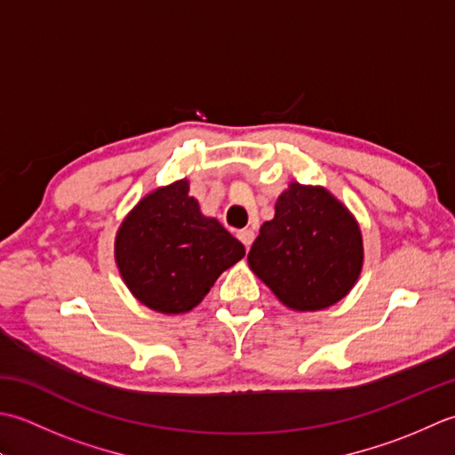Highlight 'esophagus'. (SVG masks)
<instances>
[{
	"label": "esophagus",
	"instance_id": "34e87169",
	"mask_svg": "<svg viewBox=\"0 0 455 455\" xmlns=\"http://www.w3.org/2000/svg\"><path fill=\"white\" fill-rule=\"evenodd\" d=\"M237 237H239L241 243L245 245V249H249V247H251V243H253L255 234H253V229H241L239 234H237Z\"/></svg>",
	"mask_w": 455,
	"mask_h": 455
}]
</instances>
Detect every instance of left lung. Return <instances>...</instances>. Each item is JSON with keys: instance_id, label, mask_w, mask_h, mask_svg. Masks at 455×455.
<instances>
[{"instance_id": "left-lung-1", "label": "left lung", "mask_w": 455, "mask_h": 455, "mask_svg": "<svg viewBox=\"0 0 455 455\" xmlns=\"http://www.w3.org/2000/svg\"><path fill=\"white\" fill-rule=\"evenodd\" d=\"M355 216L323 187L292 180L265 221L247 263L286 308L316 312L346 299L363 268Z\"/></svg>"}]
</instances>
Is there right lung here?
Segmentation results:
<instances>
[{"instance_id": "right-lung-1", "label": "right lung", "mask_w": 455, "mask_h": 455, "mask_svg": "<svg viewBox=\"0 0 455 455\" xmlns=\"http://www.w3.org/2000/svg\"><path fill=\"white\" fill-rule=\"evenodd\" d=\"M187 179L139 200L117 228L114 255L135 299L161 314H184L204 300L245 247L216 218L204 216Z\"/></svg>"}]
</instances>
